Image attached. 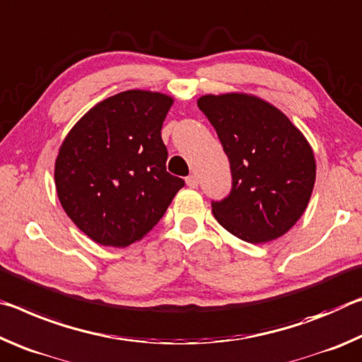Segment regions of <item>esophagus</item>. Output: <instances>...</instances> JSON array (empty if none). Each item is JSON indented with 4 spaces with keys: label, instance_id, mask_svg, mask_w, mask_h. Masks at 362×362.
I'll return each instance as SVG.
<instances>
[{
    "label": "esophagus",
    "instance_id": "esophagus-1",
    "mask_svg": "<svg viewBox=\"0 0 362 362\" xmlns=\"http://www.w3.org/2000/svg\"><path fill=\"white\" fill-rule=\"evenodd\" d=\"M186 185H187L189 187H192V189L197 187V186H199L197 176H195V175H189V176L186 177Z\"/></svg>",
    "mask_w": 362,
    "mask_h": 362
}]
</instances>
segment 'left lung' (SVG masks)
I'll list each match as a JSON object with an SVG mask.
<instances>
[{
  "instance_id": "obj_1",
  "label": "left lung",
  "mask_w": 362,
  "mask_h": 362,
  "mask_svg": "<svg viewBox=\"0 0 362 362\" xmlns=\"http://www.w3.org/2000/svg\"><path fill=\"white\" fill-rule=\"evenodd\" d=\"M197 105L216 129L233 173V191L211 204L213 216L248 244L286 234L305 213L316 181L305 134L255 94H204Z\"/></svg>"
}]
</instances>
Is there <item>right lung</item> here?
Segmentation results:
<instances>
[{
    "label": "right lung",
    "mask_w": 362,
    "mask_h": 362,
    "mask_svg": "<svg viewBox=\"0 0 362 362\" xmlns=\"http://www.w3.org/2000/svg\"><path fill=\"white\" fill-rule=\"evenodd\" d=\"M173 103L158 91L118 93L88 110L59 147V202L96 244L141 240L185 186L165 167L168 152L160 133Z\"/></svg>",
    "instance_id": "add662e5"
}]
</instances>
